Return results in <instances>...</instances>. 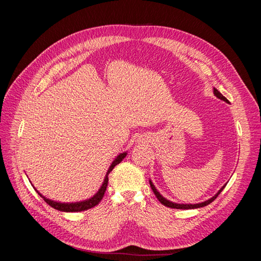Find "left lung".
<instances>
[{"mask_svg":"<svg viewBox=\"0 0 261 261\" xmlns=\"http://www.w3.org/2000/svg\"><path fill=\"white\" fill-rule=\"evenodd\" d=\"M213 93H215V96L217 97V98H219V99H221V100H223V101H225L226 103H228V100L224 97V96H222V93H221L219 90H217L216 88H213ZM149 183H150V187H151V189L153 191V193H154V195L156 196V198H158V200H159L163 206H165V207H169V208H174V209H196V208H201V207H204V206H207V204H209V203H211L213 200H215L217 197L219 196V194L223 191V188L225 187V185L224 186H222L220 188V191L213 196V197H211L210 199H208V200H206V201H202V202H199V203H194V204H192V203H176V202H173V201H170V200H168L167 198H164V197L158 192V189L154 187V185L152 184V181L151 180H149Z\"/></svg>","mask_w":261,"mask_h":261,"instance_id":"obj_1","label":"left lung"}]
</instances>
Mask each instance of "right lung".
Returning a JSON list of instances; mask_svg holds the SVG:
<instances>
[{"label": "right lung", "instance_id": "right-lung-1", "mask_svg": "<svg viewBox=\"0 0 261 261\" xmlns=\"http://www.w3.org/2000/svg\"><path fill=\"white\" fill-rule=\"evenodd\" d=\"M126 154H127V152H123V153H120L115 158V160L112 162L111 165H110V168H109V170L107 172V175H106L105 180H103V184H102V186L100 187L98 193L96 195H93V197H91V198L87 199V200L78 201V202H59V201H54V200L45 198V197L43 195H41L40 193H39L36 188L35 189H36V192L44 199V201L49 204V206H51L52 208L57 209V210L64 211V212H78V211L88 210V209H90V208H92L94 206H97V204L101 201V199L103 198L105 193H106V189H107V186H108V181H109L108 175L110 174V172H111L114 169L115 165L120 163L124 159V158L126 156Z\"/></svg>", "mask_w": 261, "mask_h": 261}]
</instances>
